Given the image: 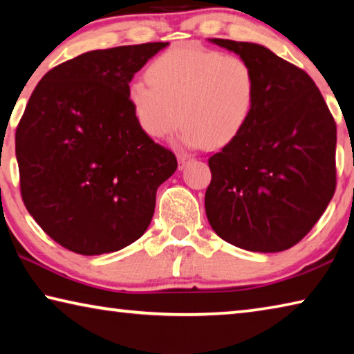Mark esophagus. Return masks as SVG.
Returning a JSON list of instances; mask_svg holds the SVG:
<instances>
[{"instance_id": "obj_1", "label": "esophagus", "mask_w": 354, "mask_h": 354, "mask_svg": "<svg viewBox=\"0 0 354 354\" xmlns=\"http://www.w3.org/2000/svg\"><path fill=\"white\" fill-rule=\"evenodd\" d=\"M178 160H179V164H181V169H183V167L190 164L192 160H194V158H190V156H187V154H178Z\"/></svg>"}]
</instances>
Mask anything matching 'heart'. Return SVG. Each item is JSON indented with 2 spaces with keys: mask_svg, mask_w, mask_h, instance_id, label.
I'll return each instance as SVG.
<instances>
[{
  "mask_svg": "<svg viewBox=\"0 0 354 354\" xmlns=\"http://www.w3.org/2000/svg\"><path fill=\"white\" fill-rule=\"evenodd\" d=\"M148 82L134 81L128 97L142 129L154 139L184 120L179 139L187 147H223L247 127L256 81L237 55L201 46H179L156 57Z\"/></svg>",
  "mask_w": 354,
  "mask_h": 354,
  "instance_id": "b5f03b06",
  "label": "heart"
}]
</instances>
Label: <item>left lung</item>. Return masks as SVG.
Here are the masks:
<instances>
[{"instance_id":"1","label":"left lung","mask_w":354,"mask_h":354,"mask_svg":"<svg viewBox=\"0 0 354 354\" xmlns=\"http://www.w3.org/2000/svg\"><path fill=\"white\" fill-rule=\"evenodd\" d=\"M254 73L247 127L209 158V223L234 247L278 253L313 230L335 190V122L310 76L268 48L226 39Z\"/></svg>"}]
</instances>
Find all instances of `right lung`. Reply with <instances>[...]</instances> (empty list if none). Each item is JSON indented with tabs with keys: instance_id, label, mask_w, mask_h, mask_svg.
<instances>
[{
	"instance_id": "right-lung-1",
	"label": "right lung",
	"mask_w": 354,
	"mask_h": 354,
	"mask_svg": "<svg viewBox=\"0 0 354 354\" xmlns=\"http://www.w3.org/2000/svg\"><path fill=\"white\" fill-rule=\"evenodd\" d=\"M169 41L84 53L41 77L15 133L21 198L53 241L97 256L128 247L151 223L175 154L142 129L134 75Z\"/></svg>"
}]
</instances>
